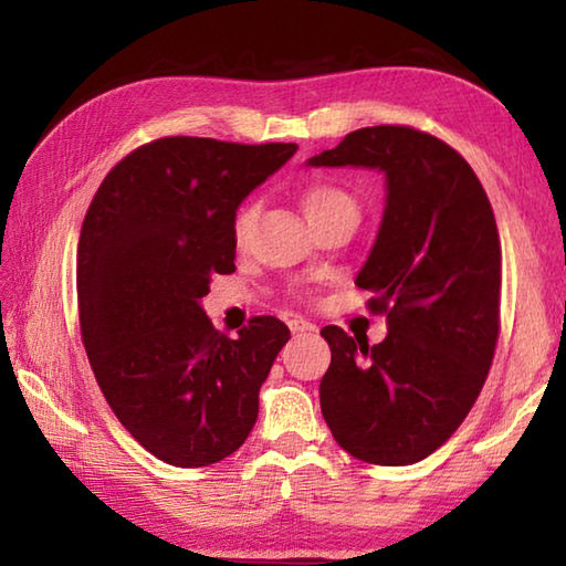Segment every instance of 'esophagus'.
<instances>
[{
    "label": "esophagus",
    "mask_w": 566,
    "mask_h": 566,
    "mask_svg": "<svg viewBox=\"0 0 566 566\" xmlns=\"http://www.w3.org/2000/svg\"><path fill=\"white\" fill-rule=\"evenodd\" d=\"M290 329H292V334H312V332H317V324L294 317V319H290Z\"/></svg>",
    "instance_id": "34e87169"
}]
</instances>
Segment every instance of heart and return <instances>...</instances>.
Listing matches in <instances>:
<instances>
[{
    "instance_id": "b5f03b06",
    "label": "heart",
    "mask_w": 566,
    "mask_h": 566,
    "mask_svg": "<svg viewBox=\"0 0 566 566\" xmlns=\"http://www.w3.org/2000/svg\"><path fill=\"white\" fill-rule=\"evenodd\" d=\"M302 202L310 219L337 207H354V199L347 195V191L337 185H329V181H314V185L304 187ZM256 217H260V205L256 202H247L237 209L234 222H232V237L237 247H244L249 242V234H252Z\"/></svg>"
}]
</instances>
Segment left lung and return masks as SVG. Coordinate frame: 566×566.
<instances>
[{"mask_svg": "<svg viewBox=\"0 0 566 566\" xmlns=\"http://www.w3.org/2000/svg\"><path fill=\"white\" fill-rule=\"evenodd\" d=\"M312 167L385 171L387 207L357 274L387 314L385 342L324 327L319 405L332 437L369 464H415L462 424L500 339L502 244L482 181L447 142L405 124L349 132Z\"/></svg>", "mask_w": 566, "mask_h": 566, "instance_id": "left-lung-1", "label": "left lung"}]
</instances>
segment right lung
Listing matches in <instances>:
<instances>
[{
  "mask_svg": "<svg viewBox=\"0 0 566 566\" xmlns=\"http://www.w3.org/2000/svg\"><path fill=\"white\" fill-rule=\"evenodd\" d=\"M296 145L161 137L129 151L94 195L76 249L80 329L104 399L137 442L171 467L237 452L260 387L290 339L254 317L237 339L202 310L214 274L234 272L242 199Z\"/></svg>",
  "mask_w": 566,
  "mask_h": 566,
  "instance_id": "add662e5",
  "label": "right lung"
}]
</instances>
